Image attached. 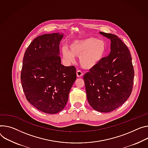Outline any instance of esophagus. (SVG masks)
Segmentation results:
<instances>
[{
	"mask_svg": "<svg viewBox=\"0 0 148 148\" xmlns=\"http://www.w3.org/2000/svg\"><path fill=\"white\" fill-rule=\"evenodd\" d=\"M77 74V77H81L83 76V73L80 71V70H78L76 73Z\"/></svg>",
	"mask_w": 148,
	"mask_h": 148,
	"instance_id": "obj_1",
	"label": "esophagus"
}]
</instances>
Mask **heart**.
Here are the masks:
<instances>
[{"label": "heart", "mask_w": 148, "mask_h": 148, "mask_svg": "<svg viewBox=\"0 0 148 148\" xmlns=\"http://www.w3.org/2000/svg\"><path fill=\"white\" fill-rule=\"evenodd\" d=\"M62 48L63 58L69 62H73L75 57H79V64L85 69H91L99 64L104 58L107 44L103 39L89 37L74 40L69 45Z\"/></svg>", "instance_id": "b5f03b06"}]
</instances>
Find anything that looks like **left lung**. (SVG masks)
Returning <instances> with one entry per match:
<instances>
[{
	"mask_svg": "<svg viewBox=\"0 0 148 148\" xmlns=\"http://www.w3.org/2000/svg\"><path fill=\"white\" fill-rule=\"evenodd\" d=\"M99 34L111 41L110 52L83 77L87 98L92 108L108 113L122 106L133 88L134 70L127 46L112 34Z\"/></svg>",
	"mask_w": 148,
	"mask_h": 148,
	"instance_id": "8db88e82",
	"label": "left lung"
}]
</instances>
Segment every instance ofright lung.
<instances>
[{
	"label": "right lung",
	"mask_w": 148,
	"mask_h": 148,
	"mask_svg": "<svg viewBox=\"0 0 148 148\" xmlns=\"http://www.w3.org/2000/svg\"><path fill=\"white\" fill-rule=\"evenodd\" d=\"M62 33L36 37L26 49L21 80L27 100L38 110L48 114L62 111L76 79L74 66L61 64L60 42Z\"/></svg>",
	"instance_id": "add662e5"
}]
</instances>
